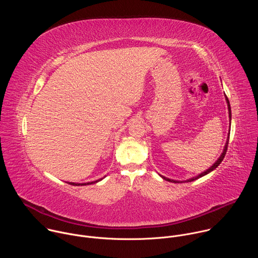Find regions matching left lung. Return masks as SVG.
<instances>
[{
    "mask_svg": "<svg viewBox=\"0 0 258 258\" xmlns=\"http://www.w3.org/2000/svg\"><path fill=\"white\" fill-rule=\"evenodd\" d=\"M226 100H227V103H228V108H229V116H230V121H231V117H232V113H231V105H230V102H229V99H228V97L226 96ZM231 127V126H230ZM229 139H230V136L228 137V140H227V143H226V146H225V149H224V151H223V153H222V155L219 156V158L215 161V163L210 167V168H208L207 170H205V171H203L202 173H200L199 175H197V176H195V177H192V178H190V179H188V180H186V181H192V180H195V179H197V178H199V177H201V176H203V175H205V174H207V173H209L210 171H212L213 169H215L220 163H222V161L224 160V158H225V156H226V153H227V150H228V145H229ZM163 179H165V180H168V181H173V182H178V180H173V179H169V178H167V177H165V176H163V175H160Z\"/></svg>",
    "mask_w": 258,
    "mask_h": 258,
    "instance_id": "8db88e82",
    "label": "left lung"
}]
</instances>
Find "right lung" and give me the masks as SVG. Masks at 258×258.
Instances as JSON below:
<instances>
[{"label":"right lung","mask_w":258,"mask_h":258,"mask_svg":"<svg viewBox=\"0 0 258 258\" xmlns=\"http://www.w3.org/2000/svg\"><path fill=\"white\" fill-rule=\"evenodd\" d=\"M101 179H103V178H100V179H97V180L91 181V182H85V183H76V182H68V183H70V185H72V186H86V185H91V183H96V182L100 181Z\"/></svg>","instance_id":"1"}]
</instances>
